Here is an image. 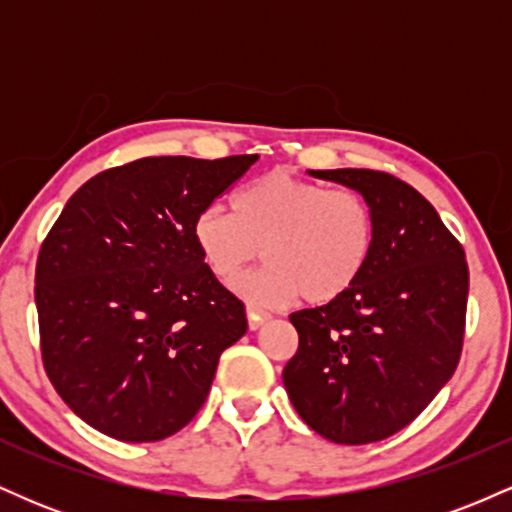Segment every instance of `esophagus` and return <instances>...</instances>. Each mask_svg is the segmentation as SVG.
I'll list each match as a JSON object with an SVG mask.
<instances>
[{
	"label": "esophagus",
	"instance_id": "34e87169",
	"mask_svg": "<svg viewBox=\"0 0 512 512\" xmlns=\"http://www.w3.org/2000/svg\"><path fill=\"white\" fill-rule=\"evenodd\" d=\"M269 313H264V310H257V308H248V325L250 330H260L264 322L269 320Z\"/></svg>",
	"mask_w": 512,
	"mask_h": 512
}]
</instances>
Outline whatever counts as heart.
<instances>
[{"label":"heart","mask_w":512,"mask_h":512,"mask_svg":"<svg viewBox=\"0 0 512 512\" xmlns=\"http://www.w3.org/2000/svg\"><path fill=\"white\" fill-rule=\"evenodd\" d=\"M192 238L211 274L223 281L267 257L260 272L240 276L236 291L274 308L301 293L308 303L344 296L366 272L375 226L356 192L272 170L240 187L233 211L216 204L199 211Z\"/></svg>","instance_id":"heart-1"}]
</instances>
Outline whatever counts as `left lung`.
Here are the masks:
<instances>
[{
  "mask_svg": "<svg viewBox=\"0 0 512 512\" xmlns=\"http://www.w3.org/2000/svg\"><path fill=\"white\" fill-rule=\"evenodd\" d=\"M361 192L375 243L344 296L291 313L298 351L284 385L298 416L332 443L366 445L409 426L462 356L469 269L424 195L368 168L310 170Z\"/></svg>",
  "mask_w": 512,
  "mask_h": 512,
  "instance_id": "left-lung-1",
  "label": "left lung"
}]
</instances>
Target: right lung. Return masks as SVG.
<instances>
[{
  "instance_id": "add662e5",
  "label": "right lung",
  "mask_w": 512,
  "mask_h": 512,
  "mask_svg": "<svg viewBox=\"0 0 512 512\" xmlns=\"http://www.w3.org/2000/svg\"><path fill=\"white\" fill-rule=\"evenodd\" d=\"M257 156H151L74 192L35 264L40 354L88 426L154 443L190 424L223 349L248 332L240 298L211 274L192 223Z\"/></svg>"
}]
</instances>
